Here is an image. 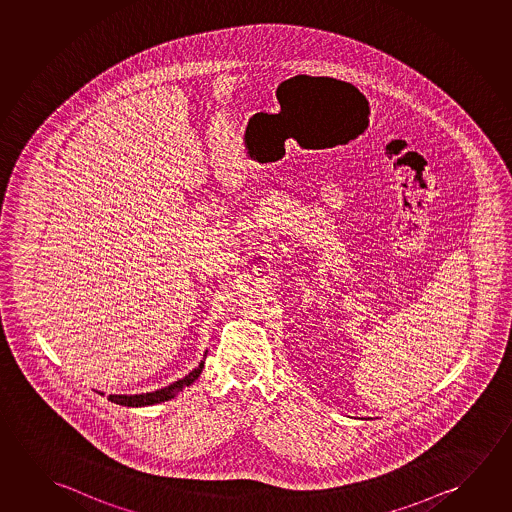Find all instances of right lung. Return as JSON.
<instances>
[{"instance_id":"1","label":"right lung","mask_w":512,"mask_h":512,"mask_svg":"<svg viewBox=\"0 0 512 512\" xmlns=\"http://www.w3.org/2000/svg\"><path fill=\"white\" fill-rule=\"evenodd\" d=\"M204 362L205 358L200 362L197 369H193L189 372L186 378L179 379V381H175L172 385L161 388L158 392L140 395H108V399H110L111 402H115V404H120V406H131V408L152 406V404H159V402L170 401V399H173L181 390H184L186 386L195 383V379H198L200 372L204 369ZM99 394H101V392H99Z\"/></svg>"}]
</instances>
